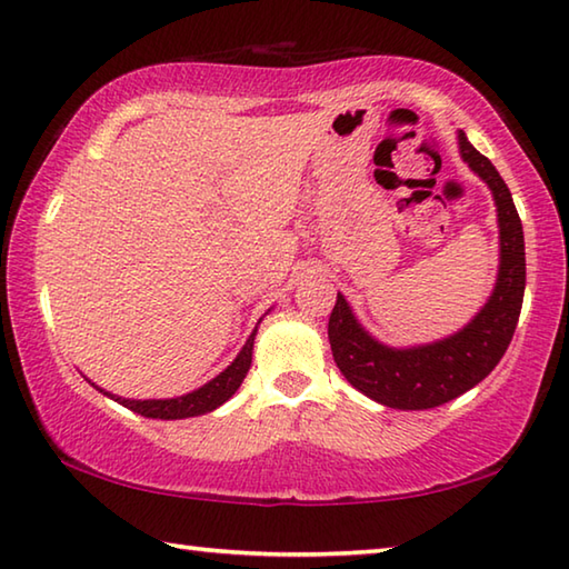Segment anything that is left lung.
Segmentation results:
<instances>
[{"label":"left lung","mask_w":569,"mask_h":569,"mask_svg":"<svg viewBox=\"0 0 569 569\" xmlns=\"http://www.w3.org/2000/svg\"><path fill=\"white\" fill-rule=\"evenodd\" d=\"M460 157L490 186L498 206L500 268L492 296L468 326L436 343L390 348L378 343L358 323L343 296L338 293L328 318V340L336 366L353 388L380 406L398 410H428L462 396L490 376L508 350L518 328L525 296V236L508 183L490 159L458 133Z\"/></svg>","instance_id":"8db88e82"}]
</instances>
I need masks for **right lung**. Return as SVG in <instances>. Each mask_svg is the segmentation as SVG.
I'll return each instance as SVG.
<instances>
[{
    "instance_id": "obj_1",
    "label": "right lung",
    "mask_w": 569,
    "mask_h": 569,
    "mask_svg": "<svg viewBox=\"0 0 569 569\" xmlns=\"http://www.w3.org/2000/svg\"><path fill=\"white\" fill-rule=\"evenodd\" d=\"M253 338L256 330L246 340V346L241 348V353L236 356L233 363L223 370V373L216 376L209 383L201 386L199 390L186 392V396L179 398H169V400H129V398H119L111 396V392H104L111 400L121 402L123 408H129L133 412H139L143 418H159V420H181V418H193V416H203V412H211L219 406H223L236 390L241 388L246 373L251 368V356H253ZM94 386V383H91Z\"/></svg>"
}]
</instances>
